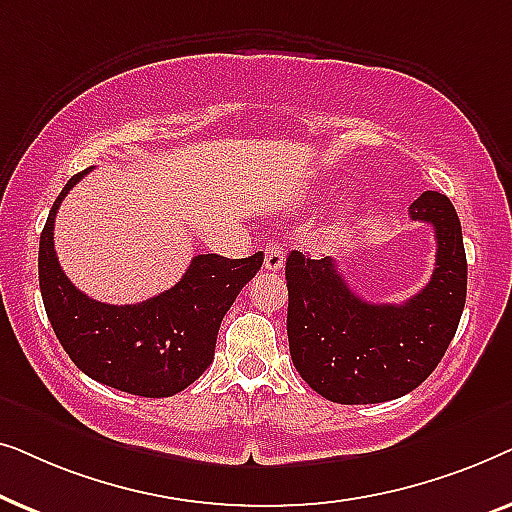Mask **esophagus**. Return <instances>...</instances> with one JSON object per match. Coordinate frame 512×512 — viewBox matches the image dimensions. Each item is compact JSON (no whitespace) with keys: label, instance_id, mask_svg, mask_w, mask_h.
Segmentation results:
<instances>
[{"label":"esophagus","instance_id":"34e87169","mask_svg":"<svg viewBox=\"0 0 512 512\" xmlns=\"http://www.w3.org/2000/svg\"><path fill=\"white\" fill-rule=\"evenodd\" d=\"M265 270L270 272H277L284 268V247L279 242H270L268 247H265Z\"/></svg>","mask_w":512,"mask_h":512}]
</instances>
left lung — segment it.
I'll list each match as a JSON object with an SVG mask.
<instances>
[{"instance_id":"1","label":"left lung","mask_w":512,"mask_h":512,"mask_svg":"<svg viewBox=\"0 0 512 512\" xmlns=\"http://www.w3.org/2000/svg\"><path fill=\"white\" fill-rule=\"evenodd\" d=\"M412 221L436 230L431 282L403 305L356 296L331 256L286 258V333L293 366L333 403L394 401L417 389L443 359L466 303V251L461 223L443 193L426 191L410 205Z\"/></svg>"}]
</instances>
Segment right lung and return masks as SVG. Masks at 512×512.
<instances>
[{
	"mask_svg": "<svg viewBox=\"0 0 512 512\" xmlns=\"http://www.w3.org/2000/svg\"><path fill=\"white\" fill-rule=\"evenodd\" d=\"M88 172L67 181L41 230L39 286L48 321L69 359L95 382L144 398L174 396L214 361L221 321L261 270L263 254L195 256L181 282L137 305L88 298L62 272L53 247L60 202Z\"/></svg>",
	"mask_w": 512,
	"mask_h": 512,
	"instance_id": "right-lung-1",
	"label": "right lung"
}]
</instances>
